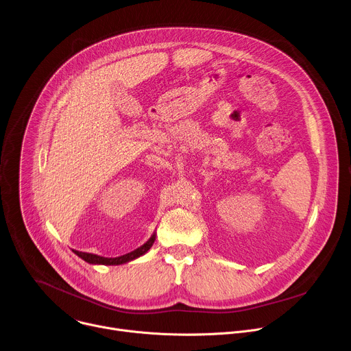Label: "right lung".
<instances>
[{
	"mask_svg": "<svg viewBox=\"0 0 351 351\" xmlns=\"http://www.w3.org/2000/svg\"><path fill=\"white\" fill-rule=\"evenodd\" d=\"M156 240V234H153L149 237V240L147 243H144L141 247L133 250V252L121 256V257H115V258H107V257H101V256H95V254H90V253H82V252H76L75 250V254L79 256L82 260H84L88 264H103V265H119V264H125L128 261H132L143 254H145L149 248H152L153 243Z\"/></svg>",
	"mask_w": 351,
	"mask_h": 351,
	"instance_id": "right-lung-1",
	"label": "right lung"
}]
</instances>
